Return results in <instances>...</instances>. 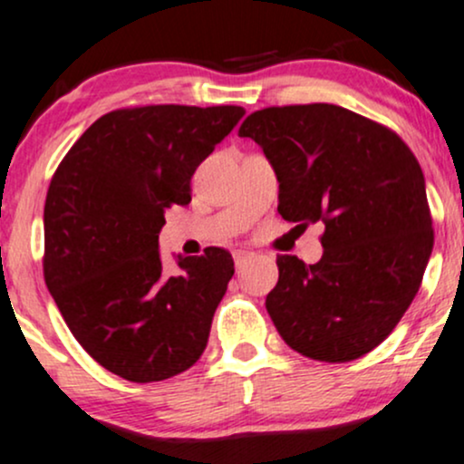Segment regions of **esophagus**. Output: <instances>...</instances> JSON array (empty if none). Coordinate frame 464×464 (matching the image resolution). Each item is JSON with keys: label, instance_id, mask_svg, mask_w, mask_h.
Wrapping results in <instances>:
<instances>
[{"label": "esophagus", "instance_id": "obj_1", "mask_svg": "<svg viewBox=\"0 0 464 464\" xmlns=\"http://www.w3.org/2000/svg\"><path fill=\"white\" fill-rule=\"evenodd\" d=\"M249 258H252V252H246V249H238V252H234V263H237L238 269H241Z\"/></svg>", "mask_w": 464, "mask_h": 464}]
</instances>
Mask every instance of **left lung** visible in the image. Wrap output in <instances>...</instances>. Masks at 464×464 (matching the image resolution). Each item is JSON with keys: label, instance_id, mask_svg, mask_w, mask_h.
<instances>
[{"label": "left lung", "instance_id": "obj_1", "mask_svg": "<svg viewBox=\"0 0 464 464\" xmlns=\"http://www.w3.org/2000/svg\"><path fill=\"white\" fill-rule=\"evenodd\" d=\"M278 177V212L322 223V258L278 254L265 306L300 355L342 363L382 344L412 304L434 247L419 160L392 129L344 107H267L238 129Z\"/></svg>", "mask_w": 464, "mask_h": 464}]
</instances>
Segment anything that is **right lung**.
<instances>
[{"mask_svg":"<svg viewBox=\"0 0 464 464\" xmlns=\"http://www.w3.org/2000/svg\"><path fill=\"white\" fill-rule=\"evenodd\" d=\"M243 107L142 105L101 116L54 170L44 210V278L78 344L109 372L164 382L201 357L234 274L206 247L166 272L164 212L190 204V177Z\"/></svg>","mask_w":464,"mask_h":464,"instance_id":"1","label":"right lung"}]
</instances>
